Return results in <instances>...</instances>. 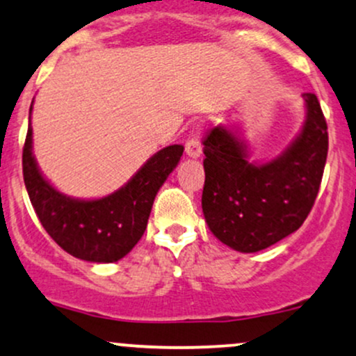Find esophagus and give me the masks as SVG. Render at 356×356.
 <instances>
[{"mask_svg": "<svg viewBox=\"0 0 356 356\" xmlns=\"http://www.w3.org/2000/svg\"><path fill=\"white\" fill-rule=\"evenodd\" d=\"M186 154L192 159H197L199 155L202 154V145L201 140H199V132L197 130H192L191 137L187 138L186 142Z\"/></svg>", "mask_w": 356, "mask_h": 356, "instance_id": "34e87169", "label": "esophagus"}]
</instances>
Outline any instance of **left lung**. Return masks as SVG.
<instances>
[{"mask_svg": "<svg viewBox=\"0 0 356 356\" xmlns=\"http://www.w3.org/2000/svg\"><path fill=\"white\" fill-rule=\"evenodd\" d=\"M303 99V130L266 164L248 161L238 130L219 125L204 137V218L212 234L236 251L273 246L300 229L312 211L328 155V127L316 95Z\"/></svg>", "mask_w": 356, "mask_h": 356, "instance_id": "1", "label": "left lung"}]
</instances>
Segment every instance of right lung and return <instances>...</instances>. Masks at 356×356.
Returning <instances> with one entry per match:
<instances>
[{
    "instance_id": "add662e5",
    "label": "right lung",
    "mask_w": 356,
    "mask_h": 356,
    "mask_svg": "<svg viewBox=\"0 0 356 356\" xmlns=\"http://www.w3.org/2000/svg\"><path fill=\"white\" fill-rule=\"evenodd\" d=\"M31 136L30 124L23 179L44 231L68 254L90 263H115L129 254L144 234L155 195L181 161L184 147L159 150L124 187L107 197L83 201L61 194L43 177L31 152Z\"/></svg>"
}]
</instances>
